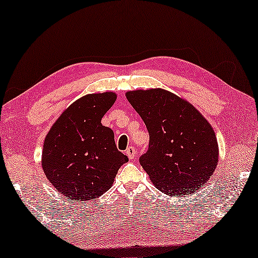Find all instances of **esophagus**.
<instances>
[{
    "mask_svg": "<svg viewBox=\"0 0 258 258\" xmlns=\"http://www.w3.org/2000/svg\"><path fill=\"white\" fill-rule=\"evenodd\" d=\"M126 155H127L130 159L136 158L137 153H136V149H134V147H128L127 150H126Z\"/></svg>",
    "mask_w": 258,
    "mask_h": 258,
    "instance_id": "1",
    "label": "esophagus"
}]
</instances>
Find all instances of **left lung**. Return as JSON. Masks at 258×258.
<instances>
[{"instance_id": "obj_1", "label": "left lung", "mask_w": 258, "mask_h": 258, "mask_svg": "<svg viewBox=\"0 0 258 258\" xmlns=\"http://www.w3.org/2000/svg\"><path fill=\"white\" fill-rule=\"evenodd\" d=\"M149 132V148L140 164L166 195L195 193L218 164L215 131L189 102L162 88L125 94Z\"/></svg>"}]
</instances>
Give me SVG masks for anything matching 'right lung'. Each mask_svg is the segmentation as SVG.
I'll use <instances>...</instances> for the list:
<instances>
[{"instance_id":"1","label":"right lung","mask_w":258,"mask_h":258,"mask_svg":"<svg viewBox=\"0 0 258 258\" xmlns=\"http://www.w3.org/2000/svg\"><path fill=\"white\" fill-rule=\"evenodd\" d=\"M113 92L87 94L65 109L43 142V172L51 186L77 202L96 199L112 186L128 161L118 151L102 118L116 102Z\"/></svg>"}]
</instances>
